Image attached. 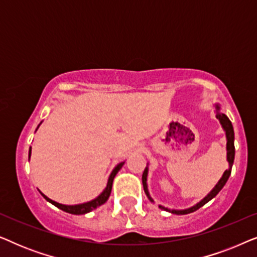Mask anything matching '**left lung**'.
<instances>
[{"label": "left lung", "instance_id": "left-lung-1", "mask_svg": "<svg viewBox=\"0 0 257 257\" xmlns=\"http://www.w3.org/2000/svg\"><path fill=\"white\" fill-rule=\"evenodd\" d=\"M215 108H216V118L219 119L221 125H222V127L224 130V132H226V137H227V161L228 164H229V168L228 170L224 171V173L222 175V178L220 179L219 182H217L215 187L212 189V192L209 193L208 195L206 196V198H203L201 201L199 203H196L195 206L191 207V208L188 209H184V210H175V209H168L166 207L164 206H159L160 209H164V210H167V212H171L173 214H177V215H184V214H189V213H193L195 212V210H198L200 207H202L203 205H206L207 202L210 201L213 198H215L217 195V193H219L221 189L223 188V186L226 185V182L228 180V178H229V175L231 173V167H233V164H234V158H235V146H234V130H233V125H231V121L228 119V117L224 113H221L220 112V106L219 105H215ZM147 172H149V168H145V171H144L143 173V186H144V191H145L147 198L150 199V201L153 202V199L150 196V193H149V189H147Z\"/></svg>", "mask_w": 257, "mask_h": 257}]
</instances>
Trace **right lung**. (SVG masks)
<instances>
[{"label":"right lung","instance_id":"1","mask_svg":"<svg viewBox=\"0 0 257 257\" xmlns=\"http://www.w3.org/2000/svg\"><path fill=\"white\" fill-rule=\"evenodd\" d=\"M40 126V125H38ZM37 126V128H38ZM30 154H31V147L29 149V158H30ZM125 163H120L118 164L117 166L114 167V170L112 171V173L110 175V178H108V181H107V185H106V188L104 189L103 193L99 196H97L96 199L92 200V201H89V202H85V203H80V205H75V206H66V205H62V203H58L54 201V200L49 199L48 196H45L43 193L41 192V194L43 195V198L47 200V201H49L50 203H52V205L57 207V208L64 210V212L66 213H70V214H75V215H80V214H86L91 212V210L96 209L97 207H99L103 205V203H105L107 201L108 196H110L111 194V189H112V184H113V179L115 177V174L118 173L119 170L122 167V165H124Z\"/></svg>","mask_w":257,"mask_h":257}]
</instances>
